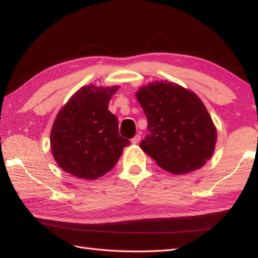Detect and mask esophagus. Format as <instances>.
Listing matches in <instances>:
<instances>
[{
    "label": "esophagus",
    "instance_id": "obj_1",
    "mask_svg": "<svg viewBox=\"0 0 258 258\" xmlns=\"http://www.w3.org/2000/svg\"><path fill=\"white\" fill-rule=\"evenodd\" d=\"M140 141H141V136H140V135H135V136L133 137V139H132V140H131L132 144H134V145H135V144H137V143H139Z\"/></svg>",
    "mask_w": 258,
    "mask_h": 258
}]
</instances>
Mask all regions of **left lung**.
I'll use <instances>...</instances> for the list:
<instances>
[{
  "label": "left lung",
  "instance_id": "8db88e82",
  "mask_svg": "<svg viewBox=\"0 0 258 258\" xmlns=\"http://www.w3.org/2000/svg\"><path fill=\"white\" fill-rule=\"evenodd\" d=\"M149 134L140 146L164 170L183 175L212 157L217 128L200 98L177 83L156 81L136 92Z\"/></svg>",
  "mask_w": 258,
  "mask_h": 258
}]
</instances>
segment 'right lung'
Wrapping results in <instances>:
<instances>
[{"instance_id":"add662e5","label":"right lung","mask_w":258,"mask_h":258,"mask_svg":"<svg viewBox=\"0 0 258 258\" xmlns=\"http://www.w3.org/2000/svg\"><path fill=\"white\" fill-rule=\"evenodd\" d=\"M119 87H82L58 112L50 133L51 154L61 169L94 180L109 172L130 141L118 133L117 117L107 110Z\"/></svg>"}]
</instances>
